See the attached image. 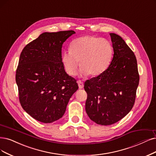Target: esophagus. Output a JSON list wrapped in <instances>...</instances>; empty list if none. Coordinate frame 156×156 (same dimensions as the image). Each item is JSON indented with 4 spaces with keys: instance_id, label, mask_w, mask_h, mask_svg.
<instances>
[{
    "instance_id": "1",
    "label": "esophagus",
    "mask_w": 156,
    "mask_h": 156,
    "mask_svg": "<svg viewBox=\"0 0 156 156\" xmlns=\"http://www.w3.org/2000/svg\"><path fill=\"white\" fill-rule=\"evenodd\" d=\"M77 83L78 84L80 89H83V83L81 81V80H78Z\"/></svg>"
}]
</instances>
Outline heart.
<instances>
[{
    "mask_svg": "<svg viewBox=\"0 0 156 156\" xmlns=\"http://www.w3.org/2000/svg\"><path fill=\"white\" fill-rule=\"evenodd\" d=\"M112 54V47L107 40L93 35H85L74 39L70 51H63L62 63L70 76L77 73L79 66L82 75L98 76L107 67Z\"/></svg>",
    "mask_w": 156,
    "mask_h": 156,
    "instance_id": "b5f03b06",
    "label": "heart"
}]
</instances>
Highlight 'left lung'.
Returning a JSON list of instances; mask_svg holds the SVG:
<instances>
[{
	"instance_id": "obj_1",
	"label": "left lung",
	"mask_w": 156,
	"mask_h": 156,
	"mask_svg": "<svg viewBox=\"0 0 156 156\" xmlns=\"http://www.w3.org/2000/svg\"><path fill=\"white\" fill-rule=\"evenodd\" d=\"M110 35L114 49L111 64L84 83L87 94L86 112L92 121L101 125L116 123L131 111L140 81L134 52L120 36Z\"/></svg>"
}]
</instances>
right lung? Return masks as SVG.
<instances>
[{
	"instance_id": "obj_1",
	"label": "right lung",
	"mask_w": 156,
	"mask_h": 156,
	"mask_svg": "<svg viewBox=\"0 0 156 156\" xmlns=\"http://www.w3.org/2000/svg\"><path fill=\"white\" fill-rule=\"evenodd\" d=\"M74 33L72 30L43 33L21 52L16 71L19 101L38 122L49 123L61 118L78 89L61 60L62 44Z\"/></svg>"
}]
</instances>
